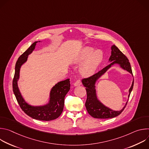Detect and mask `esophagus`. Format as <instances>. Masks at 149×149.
<instances>
[{"instance_id":"1","label":"esophagus","mask_w":149,"mask_h":149,"mask_svg":"<svg viewBox=\"0 0 149 149\" xmlns=\"http://www.w3.org/2000/svg\"><path fill=\"white\" fill-rule=\"evenodd\" d=\"M74 86L76 87V86H79L81 84V81L79 80V79H78V80H77L75 82H74Z\"/></svg>"}]
</instances>
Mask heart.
<instances>
[{"label": "heart", "mask_w": 149, "mask_h": 149, "mask_svg": "<svg viewBox=\"0 0 149 149\" xmlns=\"http://www.w3.org/2000/svg\"><path fill=\"white\" fill-rule=\"evenodd\" d=\"M94 50L92 47H84L72 58L71 61L74 63H79L84 61L79 67V72L83 77L93 75L102 61V52L101 50Z\"/></svg>", "instance_id": "b5f03b06"}]
</instances>
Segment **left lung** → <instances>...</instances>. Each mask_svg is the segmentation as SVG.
Segmentation results:
<instances>
[{
    "mask_svg": "<svg viewBox=\"0 0 149 149\" xmlns=\"http://www.w3.org/2000/svg\"><path fill=\"white\" fill-rule=\"evenodd\" d=\"M109 62L111 63L109 65L105 67L91 77L82 79V85L85 87H86V90L87 94V98L86 104H85L86 107L89 114L95 118H111L118 116L123 112L127 102H128V101L126 102L125 106L121 110L115 111L106 107L98 99L95 89V84L97 80L113 65L114 64H118L120 68L124 70H126L133 75L131 65L129 59L114 45L111 46V55L109 58ZM133 85L134 79L133 80L132 86L129 91V94L128 95V98H129L130 93L133 90Z\"/></svg>",
    "mask_w": 149,
    "mask_h": 149,
    "instance_id": "1",
    "label": "left lung"
}]
</instances>
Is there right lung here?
<instances>
[{
	"label": "right lung",
	"instance_id": "1",
	"mask_svg": "<svg viewBox=\"0 0 149 149\" xmlns=\"http://www.w3.org/2000/svg\"><path fill=\"white\" fill-rule=\"evenodd\" d=\"M37 42L38 41L33 42L31 47L19 56L16 63L15 72L12 84L13 91L18 104L25 113L33 119L50 121L57 118L61 114L64 106L65 97L70 90V79H67L56 84L51 88L49 100L45 105L34 106L25 101L19 89L17 81L19 79L20 68L27 61L28 55L35 49Z\"/></svg>",
	"mask_w": 149,
	"mask_h": 149
}]
</instances>
